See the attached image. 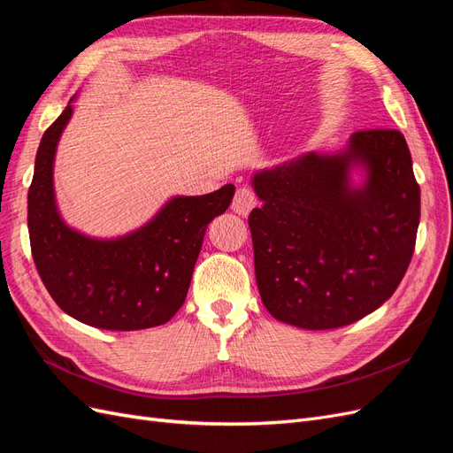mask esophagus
<instances>
[{"mask_svg": "<svg viewBox=\"0 0 453 453\" xmlns=\"http://www.w3.org/2000/svg\"><path fill=\"white\" fill-rule=\"evenodd\" d=\"M255 205H257V196L253 190L250 187H240L236 190L234 202H232V210H234V213H238L242 217H248Z\"/></svg>", "mask_w": 453, "mask_h": 453, "instance_id": "1", "label": "esophagus"}]
</instances>
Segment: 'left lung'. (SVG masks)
Wrapping results in <instances>:
<instances>
[{
	"label": "left lung",
	"instance_id": "obj_1",
	"mask_svg": "<svg viewBox=\"0 0 453 453\" xmlns=\"http://www.w3.org/2000/svg\"><path fill=\"white\" fill-rule=\"evenodd\" d=\"M250 215L263 304L281 323L325 331L378 310L404 278L419 185L399 130H363L336 153L257 170Z\"/></svg>",
	"mask_w": 453,
	"mask_h": 453
}]
</instances>
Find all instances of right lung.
I'll return each mask as SVG.
<instances>
[{
    "instance_id": "right-lung-1",
    "label": "right lung",
    "mask_w": 453,
    "mask_h": 453,
    "mask_svg": "<svg viewBox=\"0 0 453 453\" xmlns=\"http://www.w3.org/2000/svg\"><path fill=\"white\" fill-rule=\"evenodd\" d=\"M41 138L28 190L34 263L50 296L73 319L104 331L168 323L185 303L205 228L226 211L234 185L202 196H172L142 226L113 238L64 221L54 193V158L73 102Z\"/></svg>"
}]
</instances>
